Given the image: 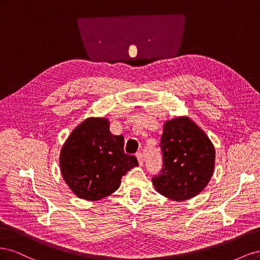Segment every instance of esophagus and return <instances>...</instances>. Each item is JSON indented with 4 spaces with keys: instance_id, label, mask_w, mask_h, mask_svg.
<instances>
[{
    "instance_id": "1",
    "label": "esophagus",
    "mask_w": 260,
    "mask_h": 260,
    "mask_svg": "<svg viewBox=\"0 0 260 260\" xmlns=\"http://www.w3.org/2000/svg\"><path fill=\"white\" fill-rule=\"evenodd\" d=\"M137 158H138V160H139L140 166H142L143 161H144V159H143V154H142V153H138V154H137Z\"/></svg>"
}]
</instances>
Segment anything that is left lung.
<instances>
[{
    "mask_svg": "<svg viewBox=\"0 0 260 260\" xmlns=\"http://www.w3.org/2000/svg\"><path fill=\"white\" fill-rule=\"evenodd\" d=\"M162 167L153 177L156 191L174 201L200 194L215 168V147L198 124L178 117L164 124L160 140Z\"/></svg>",
    "mask_w": 260,
    "mask_h": 260,
    "instance_id": "8db88e82",
    "label": "left lung"
}]
</instances>
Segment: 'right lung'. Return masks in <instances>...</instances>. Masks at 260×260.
Listing matches in <instances>:
<instances>
[{
  "label": "right lung",
  "mask_w": 260,
  "mask_h": 260,
  "mask_svg": "<svg viewBox=\"0 0 260 260\" xmlns=\"http://www.w3.org/2000/svg\"><path fill=\"white\" fill-rule=\"evenodd\" d=\"M124 138L109 131L106 118H88L70 133L60 151V171L78 198L99 201L114 193L139 165L123 151Z\"/></svg>",
  "instance_id": "add662e5"
}]
</instances>
